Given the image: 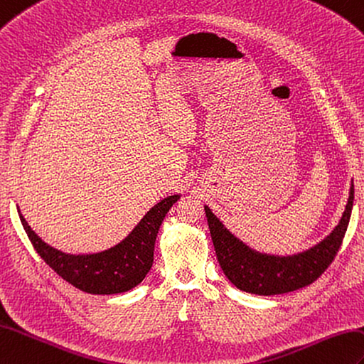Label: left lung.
Segmentation results:
<instances>
[{"instance_id": "left-lung-1", "label": "left lung", "mask_w": 364, "mask_h": 364, "mask_svg": "<svg viewBox=\"0 0 364 364\" xmlns=\"http://www.w3.org/2000/svg\"><path fill=\"white\" fill-rule=\"evenodd\" d=\"M352 206L353 186L350 188L348 206L332 234L316 247L291 257L264 256L251 251L230 234L208 206H205V213L218 264L225 276L243 291L272 296L314 284L326 272L333 262L338 250L341 248L344 234L349 226Z\"/></svg>"}]
</instances>
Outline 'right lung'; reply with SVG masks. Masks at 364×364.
Masks as SVG:
<instances>
[{
    "label": "right lung",
    "mask_w": 364,
    "mask_h": 364,
    "mask_svg": "<svg viewBox=\"0 0 364 364\" xmlns=\"http://www.w3.org/2000/svg\"><path fill=\"white\" fill-rule=\"evenodd\" d=\"M178 198L180 196H171L159 201L125 240L88 256H71L50 248L31 230L21 214L20 220L33 250L68 284L92 294H114L132 290L150 272L159 226Z\"/></svg>",
    "instance_id": "add662e5"
}]
</instances>
